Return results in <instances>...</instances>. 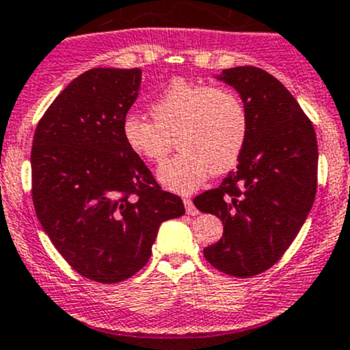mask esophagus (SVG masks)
Segmentation results:
<instances>
[{
	"label": "esophagus",
	"instance_id": "1",
	"mask_svg": "<svg viewBox=\"0 0 350 350\" xmlns=\"http://www.w3.org/2000/svg\"><path fill=\"white\" fill-rule=\"evenodd\" d=\"M184 204H185V211H187V215L196 216L199 213L198 208H196L194 202H192L191 198H184Z\"/></svg>",
	"mask_w": 350,
	"mask_h": 350
}]
</instances>
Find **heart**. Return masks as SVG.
Returning <instances> with one entry per match:
<instances>
[{"label":"heart","instance_id":"heart-1","mask_svg":"<svg viewBox=\"0 0 350 350\" xmlns=\"http://www.w3.org/2000/svg\"><path fill=\"white\" fill-rule=\"evenodd\" d=\"M151 115L154 122L137 113L125 115L122 137L135 156L151 163L165 159L177 137L182 151L158 170V180L170 191H194L209 173L234 168L244 152L249 115L228 89L175 79L152 101Z\"/></svg>","mask_w":350,"mask_h":350}]
</instances>
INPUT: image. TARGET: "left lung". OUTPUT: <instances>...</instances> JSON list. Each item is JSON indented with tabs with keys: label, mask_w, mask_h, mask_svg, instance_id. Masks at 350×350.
I'll list each match as a JSON object with an SVG mask.
<instances>
[{
	"label": "left lung",
	"mask_w": 350,
	"mask_h": 350,
	"mask_svg": "<svg viewBox=\"0 0 350 350\" xmlns=\"http://www.w3.org/2000/svg\"><path fill=\"white\" fill-rule=\"evenodd\" d=\"M216 79L241 96L249 135L237 168L194 204L223 223V237L204 249L206 261L249 278L271 268L304 225L316 196L318 142L294 96L268 72L235 66Z\"/></svg>",
	"instance_id": "1"
}]
</instances>
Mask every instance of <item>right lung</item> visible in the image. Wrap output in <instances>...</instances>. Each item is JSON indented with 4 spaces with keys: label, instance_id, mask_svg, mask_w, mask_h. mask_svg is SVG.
<instances>
[{
    "label": "right lung",
    "instance_id": "right-lung-1",
    "mask_svg": "<svg viewBox=\"0 0 350 350\" xmlns=\"http://www.w3.org/2000/svg\"><path fill=\"white\" fill-rule=\"evenodd\" d=\"M141 75V68L84 72L51 103L32 142L38 219L65 261L99 284L135 275L151 258L159 225L185 213L122 137Z\"/></svg>",
    "mask_w": 350,
    "mask_h": 350
}]
</instances>
